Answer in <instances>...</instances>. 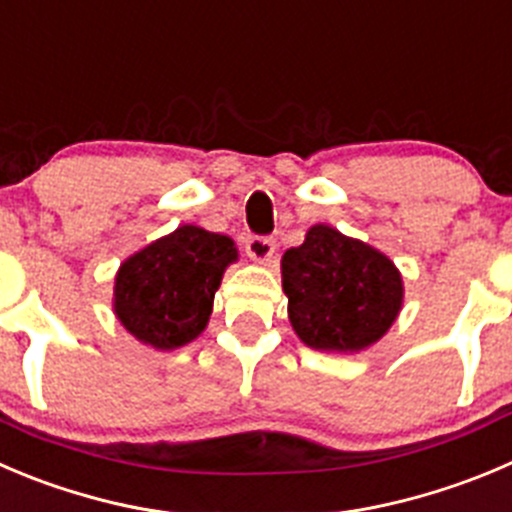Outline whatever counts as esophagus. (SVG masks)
Segmentation results:
<instances>
[{
	"instance_id": "obj_1",
	"label": "esophagus",
	"mask_w": 512,
	"mask_h": 512,
	"mask_svg": "<svg viewBox=\"0 0 512 512\" xmlns=\"http://www.w3.org/2000/svg\"><path fill=\"white\" fill-rule=\"evenodd\" d=\"M276 251V241L269 236H248L246 253L253 261H269Z\"/></svg>"
}]
</instances>
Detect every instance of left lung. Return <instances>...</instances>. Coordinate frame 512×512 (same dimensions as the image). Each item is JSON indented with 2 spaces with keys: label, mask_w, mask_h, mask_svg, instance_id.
I'll return each mask as SVG.
<instances>
[{
  "label": "left lung",
  "mask_w": 512,
  "mask_h": 512,
  "mask_svg": "<svg viewBox=\"0 0 512 512\" xmlns=\"http://www.w3.org/2000/svg\"><path fill=\"white\" fill-rule=\"evenodd\" d=\"M289 319L304 344L359 352L377 342L402 306V276L372 246L314 226L281 259Z\"/></svg>",
  "instance_id": "8db88e82"
}]
</instances>
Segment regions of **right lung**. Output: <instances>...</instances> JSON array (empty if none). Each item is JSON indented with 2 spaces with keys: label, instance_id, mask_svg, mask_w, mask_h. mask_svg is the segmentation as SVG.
I'll list each match as a JSON object with an SVG mask.
<instances>
[{
  "label": "right lung",
  "instance_id": "right-lung-1",
  "mask_svg": "<svg viewBox=\"0 0 512 512\" xmlns=\"http://www.w3.org/2000/svg\"><path fill=\"white\" fill-rule=\"evenodd\" d=\"M231 261H236L231 238L180 226L120 266L115 314L150 347H183L206 329L213 296Z\"/></svg>",
  "mask_w": 512,
  "mask_h": 512
}]
</instances>
